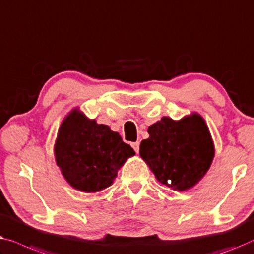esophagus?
Segmentation results:
<instances>
[{
  "label": "esophagus",
  "mask_w": 254,
  "mask_h": 254,
  "mask_svg": "<svg viewBox=\"0 0 254 254\" xmlns=\"http://www.w3.org/2000/svg\"><path fill=\"white\" fill-rule=\"evenodd\" d=\"M131 146H132V147H133V149L135 151V153H138V152H139V141L132 142Z\"/></svg>",
  "instance_id": "1"
}]
</instances>
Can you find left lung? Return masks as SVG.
<instances>
[{"mask_svg": "<svg viewBox=\"0 0 254 254\" xmlns=\"http://www.w3.org/2000/svg\"><path fill=\"white\" fill-rule=\"evenodd\" d=\"M139 154L158 182L174 191L197 185L213 162L215 147L206 121L198 113L181 120L163 116L148 127Z\"/></svg>", "mask_w": 254, "mask_h": 254, "instance_id": "1", "label": "left lung"}]
</instances>
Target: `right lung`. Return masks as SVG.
<instances>
[{"instance_id":"right-lung-1","label":"right lung","mask_w":254,"mask_h":254,"mask_svg":"<svg viewBox=\"0 0 254 254\" xmlns=\"http://www.w3.org/2000/svg\"><path fill=\"white\" fill-rule=\"evenodd\" d=\"M134 154L119 132L88 119L78 107L64 117L54 144L55 161L63 177L73 189L86 193L109 188Z\"/></svg>"}]
</instances>
